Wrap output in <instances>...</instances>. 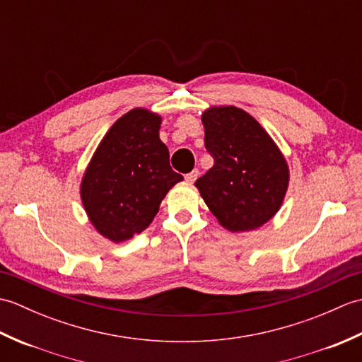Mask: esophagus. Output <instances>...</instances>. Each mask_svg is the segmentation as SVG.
Wrapping results in <instances>:
<instances>
[{
  "mask_svg": "<svg viewBox=\"0 0 362 362\" xmlns=\"http://www.w3.org/2000/svg\"><path fill=\"white\" fill-rule=\"evenodd\" d=\"M197 177H199V171H197V169H193V171L188 173V174L185 175V180H187L188 183H193V182L197 179Z\"/></svg>",
  "mask_w": 362,
  "mask_h": 362,
  "instance_id": "obj_1",
  "label": "esophagus"
}]
</instances>
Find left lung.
<instances>
[{
  "label": "left lung",
  "instance_id": "8db88e82",
  "mask_svg": "<svg viewBox=\"0 0 362 362\" xmlns=\"http://www.w3.org/2000/svg\"><path fill=\"white\" fill-rule=\"evenodd\" d=\"M202 122L214 165L196 187L226 228H258L279 211L286 194V161L264 129L241 109L214 107L202 115Z\"/></svg>",
  "mask_w": 362,
  "mask_h": 362
}]
</instances>
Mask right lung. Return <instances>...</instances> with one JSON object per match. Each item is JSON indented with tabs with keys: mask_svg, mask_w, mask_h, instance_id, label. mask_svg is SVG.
<instances>
[{
	"mask_svg": "<svg viewBox=\"0 0 362 362\" xmlns=\"http://www.w3.org/2000/svg\"><path fill=\"white\" fill-rule=\"evenodd\" d=\"M160 122L143 109L126 113L107 132L83 175L81 196L88 218L115 243L141 233L168 191L183 180L169 165Z\"/></svg>",
	"mask_w": 362,
	"mask_h": 362,
	"instance_id": "add662e5",
	"label": "right lung"
}]
</instances>
